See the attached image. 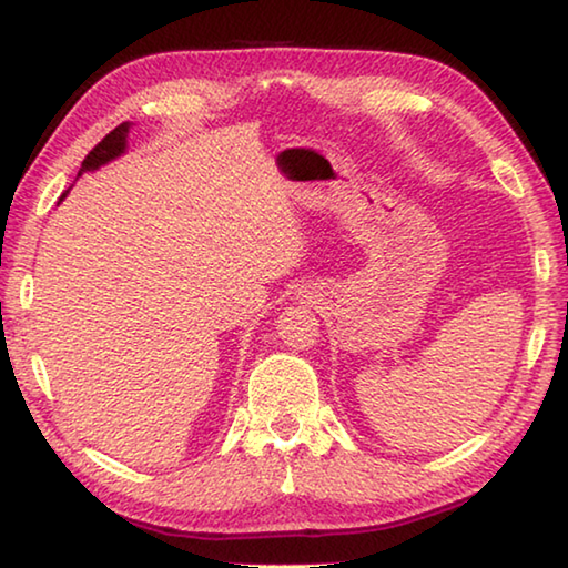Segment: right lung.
Returning a JSON list of instances; mask_svg holds the SVG:
<instances>
[{
  "label": "right lung",
  "instance_id": "add662e5",
  "mask_svg": "<svg viewBox=\"0 0 568 568\" xmlns=\"http://www.w3.org/2000/svg\"><path fill=\"white\" fill-rule=\"evenodd\" d=\"M128 132H130V122H122V124H118V128H114L108 138H104L100 145H94L92 150H90V155L82 160V168H80V175L84 170H98V168H102V165H108V162H112L114 158H120L124 150H128ZM67 192L70 190H64L62 192V197L67 195ZM60 197V200H62Z\"/></svg>",
  "mask_w": 568,
  "mask_h": 568
}]
</instances>
